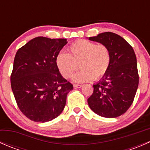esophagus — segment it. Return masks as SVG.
Returning a JSON list of instances; mask_svg holds the SVG:
<instances>
[{"label":"esophagus","instance_id":"esophagus-1","mask_svg":"<svg viewBox=\"0 0 150 150\" xmlns=\"http://www.w3.org/2000/svg\"><path fill=\"white\" fill-rule=\"evenodd\" d=\"M73 86H74V88H81V87H82V85H81V84H74Z\"/></svg>","mask_w":150,"mask_h":150}]
</instances>
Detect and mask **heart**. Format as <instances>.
<instances>
[{"label": "heart", "mask_w": 150, "mask_h": 150, "mask_svg": "<svg viewBox=\"0 0 150 150\" xmlns=\"http://www.w3.org/2000/svg\"><path fill=\"white\" fill-rule=\"evenodd\" d=\"M68 51V54L59 53L56 64L66 79L70 78L79 66L81 70L73 76L75 82L100 79L107 72L111 63L110 48L103 43L96 44L88 40H78L69 46Z\"/></svg>", "instance_id": "obj_1"}]
</instances>
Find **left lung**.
Masks as SVG:
<instances>
[{"instance_id": "left-lung-1", "label": "left lung", "mask_w": 150, "mask_h": 150, "mask_svg": "<svg viewBox=\"0 0 150 150\" xmlns=\"http://www.w3.org/2000/svg\"><path fill=\"white\" fill-rule=\"evenodd\" d=\"M89 40L107 45L111 52V63L93 91L88 104L98 115L117 117L124 114L134 102L139 76L137 57L132 46L121 36L106 32Z\"/></svg>"}]
</instances>
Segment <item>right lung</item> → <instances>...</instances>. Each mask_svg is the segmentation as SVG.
I'll use <instances>...</instances> for the list:
<instances>
[{
    "label": "right lung",
    "mask_w": 150,
    "mask_h": 150,
    "mask_svg": "<svg viewBox=\"0 0 150 150\" xmlns=\"http://www.w3.org/2000/svg\"><path fill=\"white\" fill-rule=\"evenodd\" d=\"M67 39L37 37L19 48L15 55L11 86L18 107L35 122H45L64 110L73 86L60 74L56 58Z\"/></svg>",
    "instance_id": "add662e5"
}]
</instances>
